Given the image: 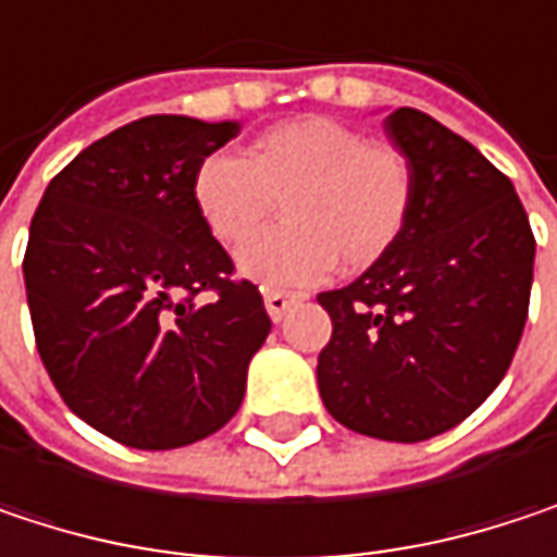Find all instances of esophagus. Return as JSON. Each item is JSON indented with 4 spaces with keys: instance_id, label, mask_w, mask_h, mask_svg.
Wrapping results in <instances>:
<instances>
[{
    "instance_id": "34e87169",
    "label": "esophagus",
    "mask_w": 557,
    "mask_h": 557,
    "mask_svg": "<svg viewBox=\"0 0 557 557\" xmlns=\"http://www.w3.org/2000/svg\"><path fill=\"white\" fill-rule=\"evenodd\" d=\"M296 302H299L296 293H283V289H268L264 293V306H268V312H271L274 322H280L289 312V306H296Z\"/></svg>"
}]
</instances>
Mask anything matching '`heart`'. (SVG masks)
I'll use <instances>...</instances> for the list:
<instances>
[{
    "instance_id": "obj_1",
    "label": "heart",
    "mask_w": 557,
    "mask_h": 557,
    "mask_svg": "<svg viewBox=\"0 0 557 557\" xmlns=\"http://www.w3.org/2000/svg\"><path fill=\"white\" fill-rule=\"evenodd\" d=\"M193 209L202 228L238 248L281 199L284 222L242 248L238 268L268 286H309L377 264L403 238L416 176L403 151L361 132L302 115L258 135L238 158L209 154L193 170Z\"/></svg>"
}]
</instances>
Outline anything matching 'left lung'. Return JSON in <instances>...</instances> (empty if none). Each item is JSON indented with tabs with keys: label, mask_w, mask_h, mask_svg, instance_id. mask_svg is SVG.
I'll return each instance as SVG.
<instances>
[{
	"label": "left lung",
	"mask_w": 557,
	"mask_h": 557,
	"mask_svg": "<svg viewBox=\"0 0 557 557\" xmlns=\"http://www.w3.org/2000/svg\"><path fill=\"white\" fill-rule=\"evenodd\" d=\"M416 176L403 238L342 289L319 293L325 409L351 432L425 442L503 381L529 315L535 235L509 183L471 141L419 109L387 115Z\"/></svg>",
	"instance_id": "1"
}]
</instances>
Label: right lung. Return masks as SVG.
<instances>
[{
    "instance_id": "right-lung-1",
    "label": "right lung",
    "mask_w": 557,
    "mask_h": 557,
    "mask_svg": "<svg viewBox=\"0 0 557 557\" xmlns=\"http://www.w3.org/2000/svg\"><path fill=\"white\" fill-rule=\"evenodd\" d=\"M235 135L238 122L138 119L79 151L32 219L22 271L38 355L63 403L128 448L219 432L271 335L258 286L232 277L189 193Z\"/></svg>"
}]
</instances>
